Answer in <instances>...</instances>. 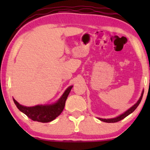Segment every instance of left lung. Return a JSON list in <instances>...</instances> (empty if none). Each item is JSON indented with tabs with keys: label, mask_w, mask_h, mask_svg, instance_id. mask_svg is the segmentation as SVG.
<instances>
[{
	"label": "left lung",
	"mask_w": 150,
	"mask_h": 150,
	"mask_svg": "<svg viewBox=\"0 0 150 150\" xmlns=\"http://www.w3.org/2000/svg\"><path fill=\"white\" fill-rule=\"evenodd\" d=\"M143 93H144V89L142 90V94H141V96L140 99H138V101H137V102L133 105V106H131L130 108H128L127 111H125L124 113H123L122 114L119 115L118 116H116L115 117V118H106H106H99L100 120H101V121L106 122V123H116V122L120 121V120H121L122 119H123V118H125L126 116H128V115H130V113H132L134 111H135L136 108H137V106H138V105L140 104L141 100H142V96H143Z\"/></svg>",
	"instance_id": "1"
}]
</instances>
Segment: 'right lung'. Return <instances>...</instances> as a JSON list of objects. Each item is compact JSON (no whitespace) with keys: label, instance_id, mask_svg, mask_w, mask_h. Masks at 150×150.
I'll return each mask as SVG.
<instances>
[{"label":"right lung","instance_id":"add662e5","mask_svg":"<svg viewBox=\"0 0 150 150\" xmlns=\"http://www.w3.org/2000/svg\"><path fill=\"white\" fill-rule=\"evenodd\" d=\"M73 85L70 86L65 89L63 95L56 102L51 104L37 105L34 106H22L13 99L16 106L21 112L25 113L30 119L34 121L48 123L52 121L56 117L61 114L64 108L65 101L71 90Z\"/></svg>","mask_w":150,"mask_h":150}]
</instances>
